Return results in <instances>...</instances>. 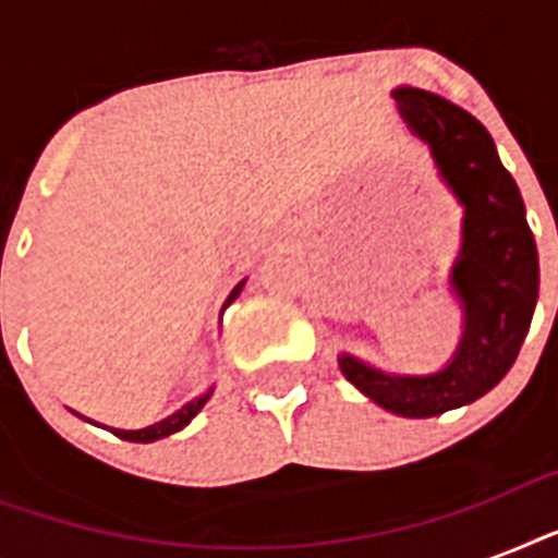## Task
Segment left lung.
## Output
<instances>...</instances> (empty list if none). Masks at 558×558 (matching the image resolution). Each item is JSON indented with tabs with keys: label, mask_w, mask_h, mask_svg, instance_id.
I'll use <instances>...</instances> for the list:
<instances>
[{
	"label": "left lung",
	"mask_w": 558,
	"mask_h": 558,
	"mask_svg": "<svg viewBox=\"0 0 558 558\" xmlns=\"http://www.w3.org/2000/svg\"><path fill=\"white\" fill-rule=\"evenodd\" d=\"M390 95L463 205V240L449 275L463 306V336L449 365L428 376L376 371L350 353H341L339 367L376 405L420 420L469 405L507 376L536 310L538 252L519 185L484 124L425 89L399 86Z\"/></svg>",
	"instance_id": "obj_1"
}]
</instances>
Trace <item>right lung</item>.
<instances>
[{"instance_id": "obj_1", "label": "right lung", "mask_w": 558, "mask_h": 558, "mask_svg": "<svg viewBox=\"0 0 558 558\" xmlns=\"http://www.w3.org/2000/svg\"><path fill=\"white\" fill-rule=\"evenodd\" d=\"M243 287H245V280H240V283H236V287H234V292L228 295L226 306L231 304V301H234L236 295H240V289H243ZM226 306H222V310H226ZM208 399H210V390H208V393H202V397L191 399L187 405L179 408L177 414L165 416L161 423H153V425H147V428H138V432H124V428H109V432L116 434V437H121V440H130V442H153V440H161V437H170V434L182 432V428H185V425L191 423L193 416L199 414L202 405H205ZM77 416H81V414H77ZM89 423H92V420H89Z\"/></svg>"}]
</instances>
